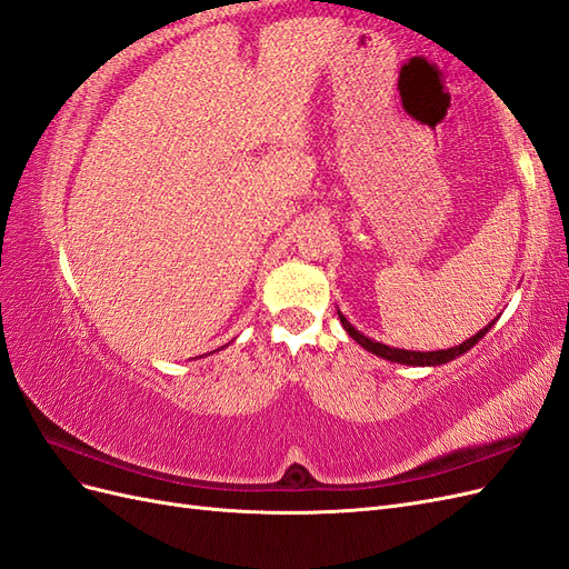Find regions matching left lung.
Segmentation results:
<instances>
[{
    "label": "left lung",
    "mask_w": 569,
    "mask_h": 569,
    "mask_svg": "<svg viewBox=\"0 0 569 569\" xmlns=\"http://www.w3.org/2000/svg\"><path fill=\"white\" fill-rule=\"evenodd\" d=\"M337 313H339V320H341V325H343V330L349 332V337L351 339H356L360 347H363L366 351H370V353H375V356H380V358H385V360H391V363H401V366H416V368H435V366H443V363H449V360H453V358H458V356H462V353H468L475 343L485 337L491 327H493V320L485 327V330H479L475 337H470V339H465L462 343H458V347H451V349H439V351H408V349H393V347H387V343H382V341H375V339H370V337H366L363 332H358L356 327L341 316V311L337 308Z\"/></svg>",
    "instance_id": "left-lung-1"
}]
</instances>
